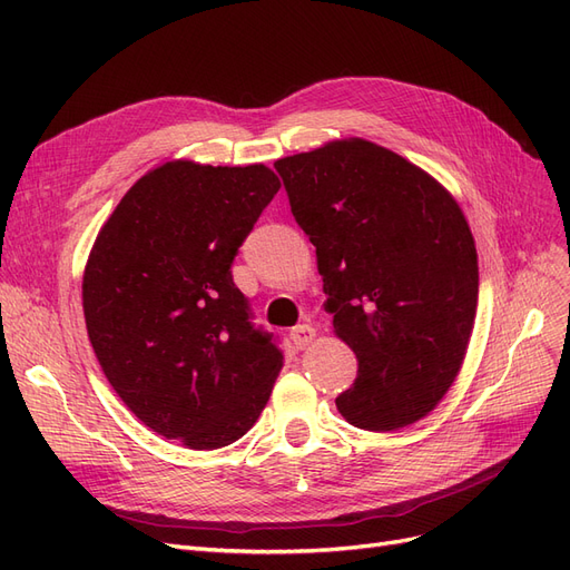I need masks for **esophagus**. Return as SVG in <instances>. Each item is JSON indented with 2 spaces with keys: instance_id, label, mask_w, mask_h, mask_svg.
<instances>
[{
  "instance_id": "esophagus-1",
  "label": "esophagus",
  "mask_w": 570,
  "mask_h": 570,
  "mask_svg": "<svg viewBox=\"0 0 570 570\" xmlns=\"http://www.w3.org/2000/svg\"><path fill=\"white\" fill-rule=\"evenodd\" d=\"M289 337H292V342H295V347L297 350H306L308 344H312L314 340H316V327L314 325H297L295 331L289 333Z\"/></svg>"
}]
</instances>
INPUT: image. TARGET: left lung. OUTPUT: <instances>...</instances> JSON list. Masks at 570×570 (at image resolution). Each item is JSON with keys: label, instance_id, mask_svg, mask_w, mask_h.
<instances>
[{"label": "left lung", "instance_id": "1", "mask_svg": "<svg viewBox=\"0 0 570 570\" xmlns=\"http://www.w3.org/2000/svg\"><path fill=\"white\" fill-rule=\"evenodd\" d=\"M292 216L316 247L325 312L356 354L342 419L392 433L450 392L478 308V252L442 183L364 137L275 161Z\"/></svg>", "mask_w": 570, "mask_h": 570}]
</instances>
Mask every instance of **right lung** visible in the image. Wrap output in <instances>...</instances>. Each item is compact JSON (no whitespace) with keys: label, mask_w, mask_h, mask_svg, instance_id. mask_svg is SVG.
Returning <instances> with one entry per match:
<instances>
[{"label":"right lung","mask_w":570,"mask_h":570,"mask_svg":"<svg viewBox=\"0 0 570 570\" xmlns=\"http://www.w3.org/2000/svg\"><path fill=\"white\" fill-rule=\"evenodd\" d=\"M278 189L264 164H159L118 202L85 264V325L109 385L189 450L243 438L283 368L230 273Z\"/></svg>","instance_id":"add662e5"}]
</instances>
